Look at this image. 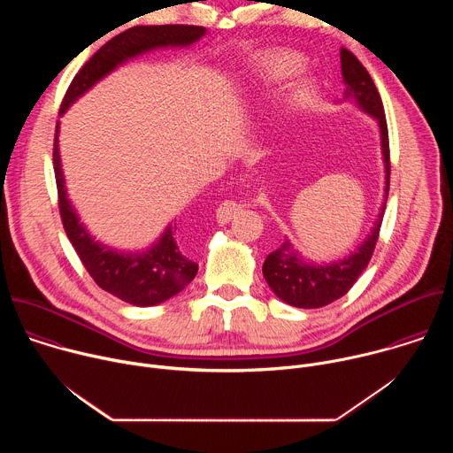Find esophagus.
<instances>
[{"label":"esophagus","instance_id":"1","mask_svg":"<svg viewBox=\"0 0 453 453\" xmlns=\"http://www.w3.org/2000/svg\"><path fill=\"white\" fill-rule=\"evenodd\" d=\"M242 206L234 201H224L219 210H217V222L219 224H227L231 222V219H234L240 213Z\"/></svg>","mask_w":453,"mask_h":453}]
</instances>
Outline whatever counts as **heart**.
Instances as JSON below:
<instances>
[{"instance_id": "heart-1", "label": "heart", "mask_w": 453, "mask_h": 453, "mask_svg": "<svg viewBox=\"0 0 453 453\" xmlns=\"http://www.w3.org/2000/svg\"><path fill=\"white\" fill-rule=\"evenodd\" d=\"M303 68V58L292 51H273L271 55H267V58L262 64V75L264 81L267 82H281L292 75H296L299 70ZM313 88L308 82H303L299 86H296L288 98H287V107L292 112H299L308 109V105L313 102Z\"/></svg>"}]
</instances>
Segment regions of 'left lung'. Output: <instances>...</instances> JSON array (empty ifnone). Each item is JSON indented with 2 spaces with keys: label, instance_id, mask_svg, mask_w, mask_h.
I'll list each match as a JSON object with an SVG mask.
<instances>
[{
  "label": "left lung",
  "instance_id": "1",
  "mask_svg": "<svg viewBox=\"0 0 453 453\" xmlns=\"http://www.w3.org/2000/svg\"><path fill=\"white\" fill-rule=\"evenodd\" d=\"M341 68L346 84L344 100H355L362 111L378 121L381 154L385 163V201L380 208V215L374 222V227L371 229V234H367L357 250L339 262L328 265L306 264L301 252L288 240H285L274 252L267 256L264 264V276L269 287L281 301L296 308H320L348 294V290L355 285L371 260L385 213L387 196H389V133H387V121L380 93L367 70L362 66V62L346 48H341Z\"/></svg>",
  "mask_w": 453,
  "mask_h": 453
}]
</instances>
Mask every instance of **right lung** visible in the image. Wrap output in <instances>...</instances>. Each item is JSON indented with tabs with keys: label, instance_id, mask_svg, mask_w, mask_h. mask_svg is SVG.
<instances>
[{
	"label": "right lung",
	"instance_id": "add662e5",
	"mask_svg": "<svg viewBox=\"0 0 453 453\" xmlns=\"http://www.w3.org/2000/svg\"><path fill=\"white\" fill-rule=\"evenodd\" d=\"M206 34L204 27L157 25L134 27L107 41L72 81L58 114L111 73L118 64L154 48L189 46ZM53 170L58 193V211L64 231L75 247L82 265L95 283L118 299L136 306H154L179 294L193 278L199 265L189 260L175 242L177 226H168L163 236L145 252H119L96 242L82 226L68 201L58 154V121L53 140Z\"/></svg>",
	"mask_w": 453,
	"mask_h": 453
}]
</instances>
